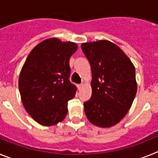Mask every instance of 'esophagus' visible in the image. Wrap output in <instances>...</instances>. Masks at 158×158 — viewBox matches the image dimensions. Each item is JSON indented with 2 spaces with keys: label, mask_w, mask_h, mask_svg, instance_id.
<instances>
[{
  "label": "esophagus",
  "mask_w": 158,
  "mask_h": 158,
  "mask_svg": "<svg viewBox=\"0 0 158 158\" xmlns=\"http://www.w3.org/2000/svg\"><path fill=\"white\" fill-rule=\"evenodd\" d=\"M83 86H84L83 84H81V85H77L78 90H81V89L82 88H83Z\"/></svg>",
  "instance_id": "esophagus-1"
}]
</instances>
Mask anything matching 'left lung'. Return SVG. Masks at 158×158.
I'll return each mask as SVG.
<instances>
[{
    "instance_id": "1",
    "label": "left lung",
    "mask_w": 158,
    "mask_h": 158,
    "mask_svg": "<svg viewBox=\"0 0 158 158\" xmlns=\"http://www.w3.org/2000/svg\"><path fill=\"white\" fill-rule=\"evenodd\" d=\"M81 49L92 71V96L84 103L85 113L95 126H115L127 114L136 95L135 65L108 40L83 43Z\"/></svg>"
}]
</instances>
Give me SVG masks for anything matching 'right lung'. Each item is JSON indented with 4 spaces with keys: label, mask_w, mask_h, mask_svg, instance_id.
<instances>
[{
    "label": "right lung",
    "mask_w": 158,
    "mask_h": 158,
    "mask_svg": "<svg viewBox=\"0 0 158 158\" xmlns=\"http://www.w3.org/2000/svg\"><path fill=\"white\" fill-rule=\"evenodd\" d=\"M77 44L58 38L43 40L32 49L22 67L19 89L25 110L43 126L62 122L76 87L69 82V59Z\"/></svg>",
    "instance_id": "right-lung-1"
}]
</instances>
